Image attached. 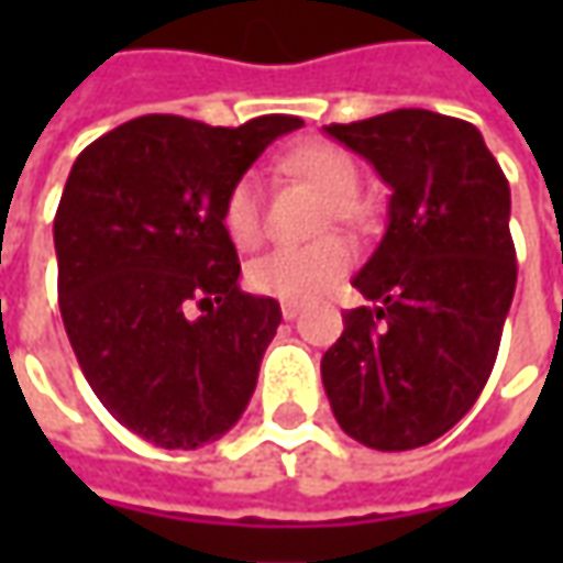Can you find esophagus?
<instances>
[{"label": "esophagus", "mask_w": 563, "mask_h": 563, "mask_svg": "<svg viewBox=\"0 0 563 563\" xmlns=\"http://www.w3.org/2000/svg\"><path fill=\"white\" fill-rule=\"evenodd\" d=\"M282 316H285L288 322H294V319L300 316V307H297V303H282Z\"/></svg>", "instance_id": "obj_1"}]
</instances>
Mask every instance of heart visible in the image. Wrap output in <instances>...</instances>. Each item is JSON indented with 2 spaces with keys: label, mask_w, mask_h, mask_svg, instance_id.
<instances>
[{
  "label": "heart",
  "mask_w": 563,
  "mask_h": 563,
  "mask_svg": "<svg viewBox=\"0 0 563 563\" xmlns=\"http://www.w3.org/2000/svg\"><path fill=\"white\" fill-rule=\"evenodd\" d=\"M282 165L294 178L313 185L329 200L322 206V228L363 225L366 206L357 200L360 165L347 150L329 141L297 143L285 153ZM222 225L238 247H253L263 238V190L256 175H241L228 187L222 200ZM354 244L344 238H319L300 247H275L256 256L247 266V282L253 291L288 300L310 303L319 294L338 285L354 266Z\"/></svg>",
  "instance_id": "b5f03b06"
}]
</instances>
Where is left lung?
I'll return each mask as SVG.
<instances>
[{"mask_svg":"<svg viewBox=\"0 0 563 563\" xmlns=\"http://www.w3.org/2000/svg\"><path fill=\"white\" fill-rule=\"evenodd\" d=\"M391 187L388 228L322 357L338 426L366 448L410 451L466 417L486 388L517 288L510 187L470 121L429 109L329 124Z\"/></svg>","mask_w":563,"mask_h":563,"instance_id":"left-lung-1","label":"left lung"}]
</instances>
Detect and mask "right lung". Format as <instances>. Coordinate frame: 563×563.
<instances>
[{
	"label": "right lung",
	"instance_id": "obj_1",
	"mask_svg": "<svg viewBox=\"0 0 563 563\" xmlns=\"http://www.w3.org/2000/svg\"><path fill=\"white\" fill-rule=\"evenodd\" d=\"M300 124L141 115L71 165L53 225L58 310L102 407L146 442L194 451L247 410L282 307L241 291L222 200Z\"/></svg>",
	"mask_w": 563,
	"mask_h": 563
}]
</instances>
